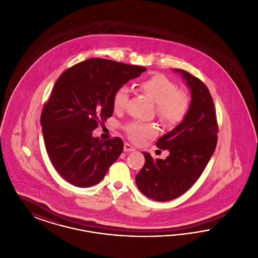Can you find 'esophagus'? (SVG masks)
I'll return each mask as SVG.
<instances>
[{
    "instance_id": "34e87169",
    "label": "esophagus",
    "mask_w": 258,
    "mask_h": 258,
    "mask_svg": "<svg viewBox=\"0 0 258 258\" xmlns=\"http://www.w3.org/2000/svg\"><path fill=\"white\" fill-rule=\"evenodd\" d=\"M123 151H124V152H133V151H135V148L133 147V146H132L131 144H128V143H124Z\"/></svg>"
}]
</instances>
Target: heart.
<instances>
[{
	"label": "heart",
	"mask_w": 258,
	"mask_h": 258,
	"mask_svg": "<svg viewBox=\"0 0 258 258\" xmlns=\"http://www.w3.org/2000/svg\"><path fill=\"white\" fill-rule=\"evenodd\" d=\"M139 88L156 103V112L162 123L176 124L183 121L188 108L189 98L186 93L179 90L177 85L163 74H155L139 84ZM130 98V89L120 87L114 94L113 107L116 111L123 110ZM128 136L137 143L157 135V126L153 123L132 122L126 125Z\"/></svg>",
	"instance_id": "b5f03b06"
}]
</instances>
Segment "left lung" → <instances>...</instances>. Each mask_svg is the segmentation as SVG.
Returning <instances> with one entry per match:
<instances>
[{
	"label": "left lung",
	"instance_id": "8db88e82",
	"mask_svg": "<svg viewBox=\"0 0 258 258\" xmlns=\"http://www.w3.org/2000/svg\"><path fill=\"white\" fill-rule=\"evenodd\" d=\"M181 74L191 100L184 120L156 143L168 150L165 160H154L143 152L145 164L135 176L138 189L156 201L165 202L182 196L192 186L213 156L218 141V123L213 98L206 85L187 72Z\"/></svg>",
	"mask_w": 258,
	"mask_h": 258
}]
</instances>
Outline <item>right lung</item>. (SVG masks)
Returning a JSON list of instances; mask_svg holds the SVG:
<instances>
[{
  "label": "right lung",
  "instance_id": "add662e5",
  "mask_svg": "<svg viewBox=\"0 0 258 258\" xmlns=\"http://www.w3.org/2000/svg\"><path fill=\"white\" fill-rule=\"evenodd\" d=\"M146 69L91 58L68 69L56 81L41 112L45 148L57 172L79 187L98 184L123 150V140L93 136L113 114L115 92Z\"/></svg>",
  "mask_w": 258,
  "mask_h": 258
}]
</instances>
